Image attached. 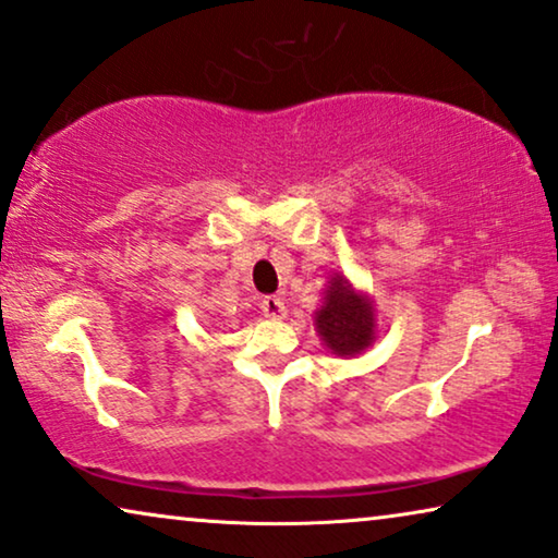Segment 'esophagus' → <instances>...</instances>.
<instances>
[{
    "mask_svg": "<svg viewBox=\"0 0 558 558\" xmlns=\"http://www.w3.org/2000/svg\"><path fill=\"white\" fill-rule=\"evenodd\" d=\"M262 312L269 319H281V317L287 315L284 300H281V296H264V300H262Z\"/></svg>",
    "mask_w": 558,
    "mask_h": 558,
    "instance_id": "34e87169",
    "label": "esophagus"
}]
</instances>
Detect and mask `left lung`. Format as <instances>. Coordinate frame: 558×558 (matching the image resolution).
Returning <instances> with one entry per match:
<instances>
[{
    "mask_svg": "<svg viewBox=\"0 0 558 558\" xmlns=\"http://www.w3.org/2000/svg\"><path fill=\"white\" fill-rule=\"evenodd\" d=\"M317 330L335 355H355L373 340V307L345 279H332L323 310L317 312Z\"/></svg>",
    "mask_w": 558,
    "mask_h": 558,
    "instance_id": "left-lung-1",
    "label": "left lung"
}]
</instances>
